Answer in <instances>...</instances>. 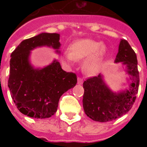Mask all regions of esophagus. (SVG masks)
<instances>
[{"mask_svg": "<svg viewBox=\"0 0 147 147\" xmlns=\"http://www.w3.org/2000/svg\"><path fill=\"white\" fill-rule=\"evenodd\" d=\"M83 83V78H81V77H78V85H82Z\"/></svg>", "mask_w": 147, "mask_h": 147, "instance_id": "esophagus-1", "label": "esophagus"}]
</instances>
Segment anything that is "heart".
I'll return each mask as SVG.
<instances>
[{
	"label": "heart",
	"mask_w": 147,
	"mask_h": 147,
	"mask_svg": "<svg viewBox=\"0 0 147 147\" xmlns=\"http://www.w3.org/2000/svg\"><path fill=\"white\" fill-rule=\"evenodd\" d=\"M69 52H65L64 56L67 61L82 60L83 69L85 73L94 75L102 66L105 59L106 47L100 42L91 39H82L72 42L69 46Z\"/></svg>",
	"instance_id": "heart-1"
}]
</instances>
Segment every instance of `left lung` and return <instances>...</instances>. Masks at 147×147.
<instances>
[{
	"label": "left lung",
	"mask_w": 147,
	"mask_h": 147,
	"mask_svg": "<svg viewBox=\"0 0 147 147\" xmlns=\"http://www.w3.org/2000/svg\"><path fill=\"white\" fill-rule=\"evenodd\" d=\"M121 62L127 65L133 80L129 90L118 94L113 93L105 85L100 75L90 77L83 83V107L87 116L93 121L107 122L116 120L127 114L135 102L140 84L137 59L126 40L120 42L115 59V62Z\"/></svg>",
	"instance_id": "1"
}]
</instances>
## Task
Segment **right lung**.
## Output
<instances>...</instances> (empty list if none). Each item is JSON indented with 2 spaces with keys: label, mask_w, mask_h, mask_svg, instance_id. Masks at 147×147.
<instances>
[{
  "label": "right lung",
  "mask_w": 147,
  "mask_h": 147,
  "mask_svg": "<svg viewBox=\"0 0 147 147\" xmlns=\"http://www.w3.org/2000/svg\"><path fill=\"white\" fill-rule=\"evenodd\" d=\"M41 46L58 49L59 34L42 33L23 40L10 55L8 79L10 95L17 109L26 116L40 119L53 116L60 97L77 83L76 74L62 70L55 60L42 69L31 66L30 51Z\"/></svg>",
  "instance_id": "add662e5"
}]
</instances>
